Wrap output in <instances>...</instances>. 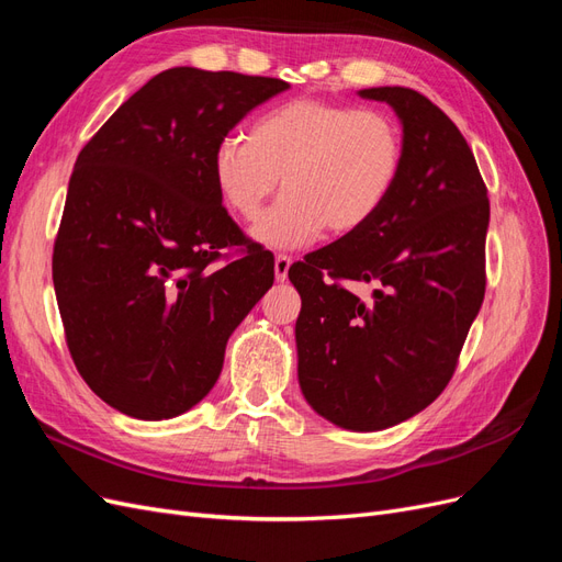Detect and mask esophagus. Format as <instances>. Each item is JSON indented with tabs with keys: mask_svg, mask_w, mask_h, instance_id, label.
Segmentation results:
<instances>
[{
	"mask_svg": "<svg viewBox=\"0 0 562 562\" xmlns=\"http://www.w3.org/2000/svg\"><path fill=\"white\" fill-rule=\"evenodd\" d=\"M293 265V258L291 255L285 252H279L274 258V274H277V281H285L288 279V269H291Z\"/></svg>",
	"mask_w": 562,
	"mask_h": 562,
	"instance_id": "34e87169",
	"label": "esophagus"
}]
</instances>
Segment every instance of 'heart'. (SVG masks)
Instances as JSON below:
<instances>
[{
	"instance_id": "1",
	"label": "heart",
	"mask_w": 562,
	"mask_h": 562,
	"mask_svg": "<svg viewBox=\"0 0 562 562\" xmlns=\"http://www.w3.org/2000/svg\"><path fill=\"white\" fill-rule=\"evenodd\" d=\"M403 159V131L391 114L297 98L255 119L248 138L227 135L215 149L213 180L227 209L252 223L281 178L285 194L255 236L297 248L326 227L345 236L370 225L394 194Z\"/></svg>"
}]
</instances>
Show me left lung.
Returning a JSON list of instances; mask_svg holds the SVG:
<instances>
[{
  "instance_id": "8db88e82",
  "label": "left lung",
  "mask_w": 562,
  "mask_h": 562,
  "mask_svg": "<svg viewBox=\"0 0 562 562\" xmlns=\"http://www.w3.org/2000/svg\"><path fill=\"white\" fill-rule=\"evenodd\" d=\"M403 122L394 194L363 229L288 269L302 297L297 375L318 415L380 431L448 386L485 297L487 187L452 119L405 87L363 89ZM345 280L378 282L363 303Z\"/></svg>"
}]
</instances>
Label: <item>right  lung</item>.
I'll use <instances>...</instances> for the list:
<instances>
[{"label": "right lung", "instance_id": "obj_1", "mask_svg": "<svg viewBox=\"0 0 562 562\" xmlns=\"http://www.w3.org/2000/svg\"><path fill=\"white\" fill-rule=\"evenodd\" d=\"M288 87L171 67L79 151L50 269L67 349L114 411H190L217 382L229 335L274 283V255L223 206L213 157L252 108Z\"/></svg>", "mask_w": 562, "mask_h": 562}]
</instances>
